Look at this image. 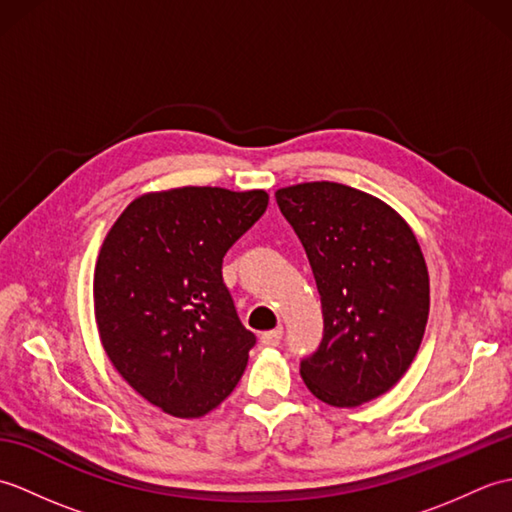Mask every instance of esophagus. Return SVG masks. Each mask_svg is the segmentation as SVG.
I'll list each match as a JSON object with an SVG mask.
<instances>
[{
	"mask_svg": "<svg viewBox=\"0 0 512 512\" xmlns=\"http://www.w3.org/2000/svg\"><path fill=\"white\" fill-rule=\"evenodd\" d=\"M281 328H275V330H268V332H264L262 336H259V343H262L264 347H275V345H279V341H281Z\"/></svg>",
	"mask_w": 512,
	"mask_h": 512,
	"instance_id": "34e87169",
	"label": "esophagus"
}]
</instances>
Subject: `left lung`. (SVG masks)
Returning a JSON list of instances; mask_svg holds the SVG:
<instances>
[{"instance_id":"8db88e82","label":"left lung","mask_w":512,"mask_h":512,"mask_svg":"<svg viewBox=\"0 0 512 512\" xmlns=\"http://www.w3.org/2000/svg\"><path fill=\"white\" fill-rule=\"evenodd\" d=\"M317 281L323 341L301 378L325 405L383 396L418 354L429 319V270L416 235L383 200L339 182L275 193Z\"/></svg>"}]
</instances>
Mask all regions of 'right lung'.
I'll return each instance as SVG.
<instances>
[{
  "mask_svg": "<svg viewBox=\"0 0 512 512\" xmlns=\"http://www.w3.org/2000/svg\"><path fill=\"white\" fill-rule=\"evenodd\" d=\"M266 206L264 189L151 191L105 235L94 268L103 350L169 416H206L244 374L255 334L237 317L222 259Z\"/></svg>",
  "mask_w": 512,
  "mask_h": 512,
  "instance_id": "add662e5",
  "label": "right lung"
}]
</instances>
